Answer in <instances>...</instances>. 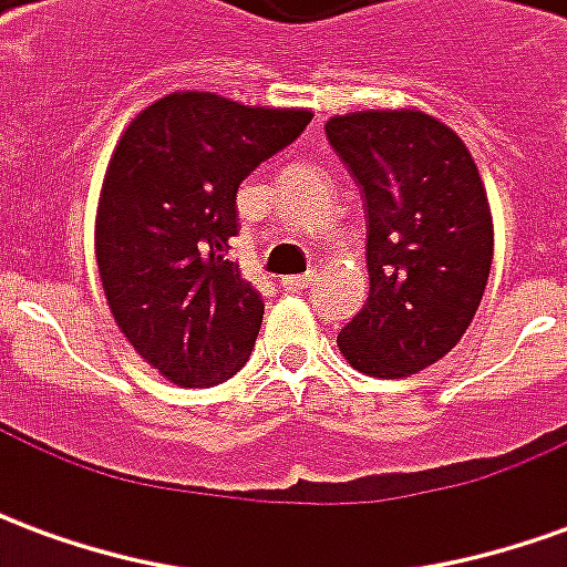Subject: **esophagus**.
Listing matches in <instances>:
<instances>
[{
  "label": "esophagus",
  "instance_id": "34e87169",
  "mask_svg": "<svg viewBox=\"0 0 567 567\" xmlns=\"http://www.w3.org/2000/svg\"><path fill=\"white\" fill-rule=\"evenodd\" d=\"M312 282H316V276H312V272H307V276H285L282 288L285 291H303V288H309Z\"/></svg>",
  "mask_w": 567,
  "mask_h": 567
}]
</instances>
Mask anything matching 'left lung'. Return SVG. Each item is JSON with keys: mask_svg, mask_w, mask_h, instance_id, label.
<instances>
[{"mask_svg": "<svg viewBox=\"0 0 567 567\" xmlns=\"http://www.w3.org/2000/svg\"><path fill=\"white\" fill-rule=\"evenodd\" d=\"M361 187L370 297L337 346L368 377L401 380L462 340L492 267V212L464 142L437 117L352 112L324 124Z\"/></svg>", "mask_w": 567, "mask_h": 567, "instance_id": "1", "label": "left lung"}]
</instances>
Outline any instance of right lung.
Segmentation results:
<instances>
[{"label":"right lung","instance_id":"right-lung-1","mask_svg":"<svg viewBox=\"0 0 567 567\" xmlns=\"http://www.w3.org/2000/svg\"><path fill=\"white\" fill-rule=\"evenodd\" d=\"M309 121L303 109L185 91L117 142L96 209L100 279L121 333L175 385H218L251 355L264 300L227 260L236 190Z\"/></svg>","mask_w":567,"mask_h":567}]
</instances>
